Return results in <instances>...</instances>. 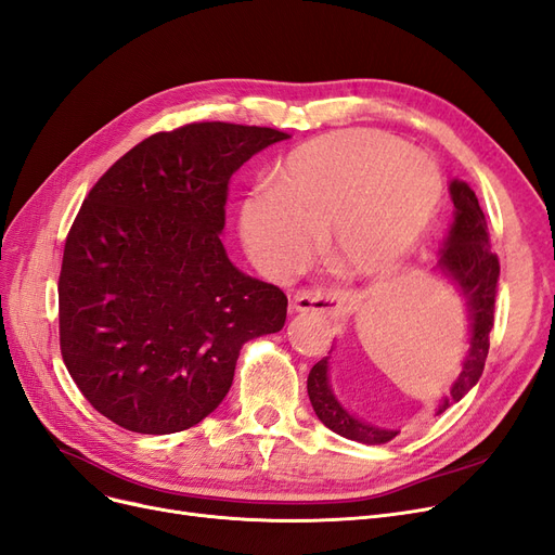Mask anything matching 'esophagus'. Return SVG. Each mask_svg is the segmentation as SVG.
Returning a JSON list of instances; mask_svg holds the SVG:
<instances>
[{
	"label": "esophagus",
	"mask_w": 555,
	"mask_h": 555,
	"mask_svg": "<svg viewBox=\"0 0 555 555\" xmlns=\"http://www.w3.org/2000/svg\"><path fill=\"white\" fill-rule=\"evenodd\" d=\"M292 309L300 314L337 317L341 312V298H337L335 294L321 292H298L292 300Z\"/></svg>",
	"instance_id": "1"
}]
</instances>
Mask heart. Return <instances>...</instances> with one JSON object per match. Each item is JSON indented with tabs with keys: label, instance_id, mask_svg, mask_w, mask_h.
<instances>
[{
	"label": "heart",
	"instance_id": "heart-1",
	"mask_svg": "<svg viewBox=\"0 0 555 555\" xmlns=\"http://www.w3.org/2000/svg\"><path fill=\"white\" fill-rule=\"evenodd\" d=\"M441 177L424 152L378 129H341L294 147L273 186L246 197L238 232L269 275L302 263L321 230V255L344 278L380 275L430 228Z\"/></svg>",
	"mask_w": 555,
	"mask_h": 555
}]
</instances>
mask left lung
Instances as JSON below:
<instances>
[{
  "mask_svg": "<svg viewBox=\"0 0 555 555\" xmlns=\"http://www.w3.org/2000/svg\"><path fill=\"white\" fill-rule=\"evenodd\" d=\"M449 193L455 211L444 246L439 250L435 273L444 278L462 300L464 317H467L469 348L464 352L460 373L455 375L449 393L437 401L435 416L444 414L453 403L462 401L482 375L499 294V259L490 250V232H487V220L478 205V197L474 189L462 180H451ZM307 393L321 424L346 439L362 441V444H385V441L401 433L398 428L369 424V421L354 416L339 401L330 383V358H323L309 371Z\"/></svg>",
  "mask_w": 555,
  "mask_h": 555,
  "instance_id": "8db88e82",
  "label": "left lung"
}]
</instances>
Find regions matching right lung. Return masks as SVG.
I'll use <instances>...</instances> for the list:
<instances>
[{
    "mask_svg": "<svg viewBox=\"0 0 555 555\" xmlns=\"http://www.w3.org/2000/svg\"><path fill=\"white\" fill-rule=\"evenodd\" d=\"M289 134L195 122L131 147L83 201L59 278L61 354L100 414L186 430L228 396L238 350L280 332L286 296L230 261V177Z\"/></svg>",
    "mask_w": 555,
    "mask_h": 555,
    "instance_id": "add662e5",
    "label": "right lung"
}]
</instances>
